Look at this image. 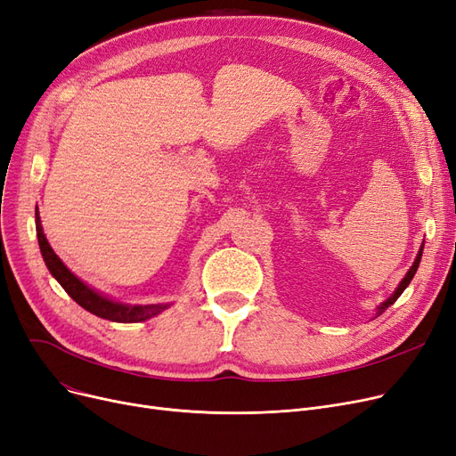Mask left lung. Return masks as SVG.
<instances>
[{
  "label": "left lung",
  "instance_id": "left-lung-1",
  "mask_svg": "<svg viewBox=\"0 0 456 456\" xmlns=\"http://www.w3.org/2000/svg\"><path fill=\"white\" fill-rule=\"evenodd\" d=\"M423 246H425V240H423V244H421V248H419V251H418V256H415V261H413V265L410 266V270L406 272V275L403 277V281L399 283V287L395 289V292L389 296V298L386 300V302H382L379 307H376V316L379 314H382L389 305H393L395 302H397V298L399 296L404 292V289L410 285V281L413 280V275H415V272H418V268H419V263H421V255H423Z\"/></svg>",
  "mask_w": 456,
  "mask_h": 456
}]
</instances>
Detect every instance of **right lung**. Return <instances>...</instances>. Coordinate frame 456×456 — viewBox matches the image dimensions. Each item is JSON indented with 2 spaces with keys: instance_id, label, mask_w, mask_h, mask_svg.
Masks as SVG:
<instances>
[{
  "instance_id": "1",
  "label": "right lung",
  "mask_w": 456,
  "mask_h": 456,
  "mask_svg": "<svg viewBox=\"0 0 456 456\" xmlns=\"http://www.w3.org/2000/svg\"><path fill=\"white\" fill-rule=\"evenodd\" d=\"M35 225H37V239H38V248H41L43 259L50 270V273L55 277L57 283L65 289V292L70 296V298L82 305L86 311L101 316V319L111 321V322H123V324H130V322H143L152 319V316L160 314L162 311H166L169 304H147V305H132V304H123L117 302L110 296H104L102 292H98L96 289L89 287L86 281H82L80 277L74 275L65 263L59 259L55 255V251L52 249V246L48 244L45 231H43V224H41V216H38V208H35Z\"/></svg>"
}]
</instances>
